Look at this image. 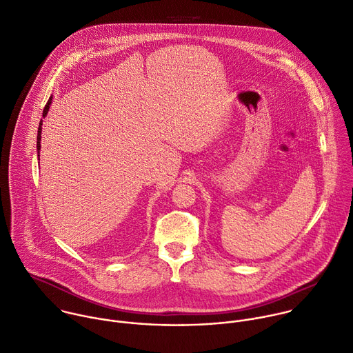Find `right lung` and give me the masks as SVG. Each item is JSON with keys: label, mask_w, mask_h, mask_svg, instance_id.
Listing matches in <instances>:
<instances>
[{"label": "right lung", "mask_w": 353, "mask_h": 353, "mask_svg": "<svg viewBox=\"0 0 353 353\" xmlns=\"http://www.w3.org/2000/svg\"><path fill=\"white\" fill-rule=\"evenodd\" d=\"M51 100H52V97H50V100L47 101V104H46L44 110H43V117H46V115H47L48 108H50V104H51ZM40 140H41V122H40V125H39V130H37V152H40Z\"/></svg>", "instance_id": "add662e5"}]
</instances>
